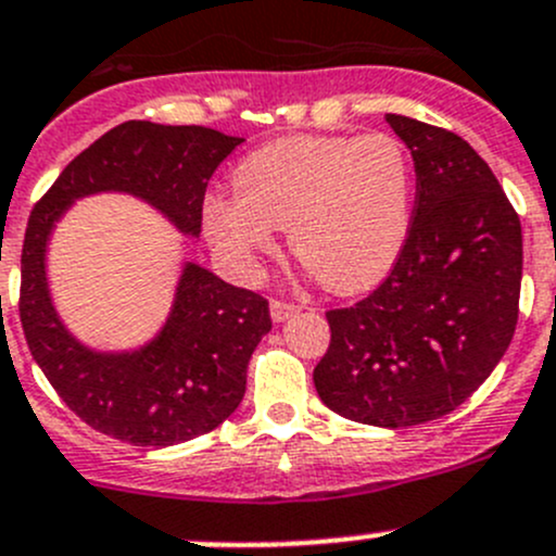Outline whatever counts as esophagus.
Listing matches in <instances>:
<instances>
[{
  "label": "esophagus",
  "instance_id": "esophagus-1",
  "mask_svg": "<svg viewBox=\"0 0 556 556\" xmlns=\"http://www.w3.org/2000/svg\"><path fill=\"white\" fill-rule=\"evenodd\" d=\"M295 312H299V306H295V304H288V301L271 299V319H274V323H285V319L293 317Z\"/></svg>",
  "mask_w": 556,
  "mask_h": 556
}]
</instances>
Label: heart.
I'll list each match as a JSON object with an SVG mask.
<instances>
[{
  "mask_svg": "<svg viewBox=\"0 0 556 556\" xmlns=\"http://www.w3.org/2000/svg\"><path fill=\"white\" fill-rule=\"evenodd\" d=\"M237 193L201 206L210 242L242 271L288 228L290 250L333 293L382 282L412 233L414 166L392 134H295L250 153Z\"/></svg>",
  "mask_w": 556,
  "mask_h": 556,
  "instance_id": "heart-1",
  "label": "heart"
}]
</instances>
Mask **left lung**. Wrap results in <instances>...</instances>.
I'll return each instance as SVG.
<instances>
[{"instance_id":"1","label":"left lung","mask_w":556,"mask_h":556,"mask_svg":"<svg viewBox=\"0 0 556 556\" xmlns=\"http://www.w3.org/2000/svg\"><path fill=\"white\" fill-rule=\"evenodd\" d=\"M417 172L412 233L390 277L350 309H330L314 368L330 412L412 428L454 412L514 339L521 226L486 161L457 134L387 115Z\"/></svg>"}]
</instances>
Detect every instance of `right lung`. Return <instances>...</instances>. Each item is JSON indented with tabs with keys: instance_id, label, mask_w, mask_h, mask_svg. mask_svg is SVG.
I'll return each instance as SVG.
<instances>
[{
	"instance_id": "add662e5",
	"label": "right lung",
	"mask_w": 556,
	"mask_h": 556,
	"mask_svg": "<svg viewBox=\"0 0 556 556\" xmlns=\"http://www.w3.org/2000/svg\"><path fill=\"white\" fill-rule=\"evenodd\" d=\"M242 142L204 126L126 121L83 150L31 210L18 304L26 344L61 401L99 433L161 450L215 430L242 403L247 363L271 330L268 301L188 261L155 339L97 352L66 330L50 299V233L77 199L128 193L199 237L206 182Z\"/></svg>"
}]
</instances>
